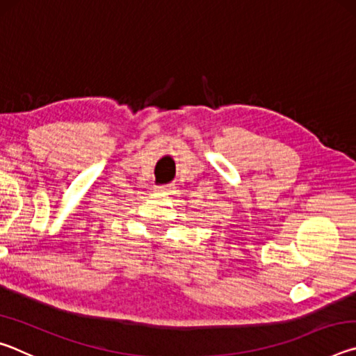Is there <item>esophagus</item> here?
<instances>
[{
  "label": "esophagus",
  "mask_w": 356,
  "mask_h": 356,
  "mask_svg": "<svg viewBox=\"0 0 356 356\" xmlns=\"http://www.w3.org/2000/svg\"><path fill=\"white\" fill-rule=\"evenodd\" d=\"M155 191H159V193H168V195H170V193L174 191V188H172V185H156V186H155Z\"/></svg>",
  "instance_id": "1"
}]
</instances>
